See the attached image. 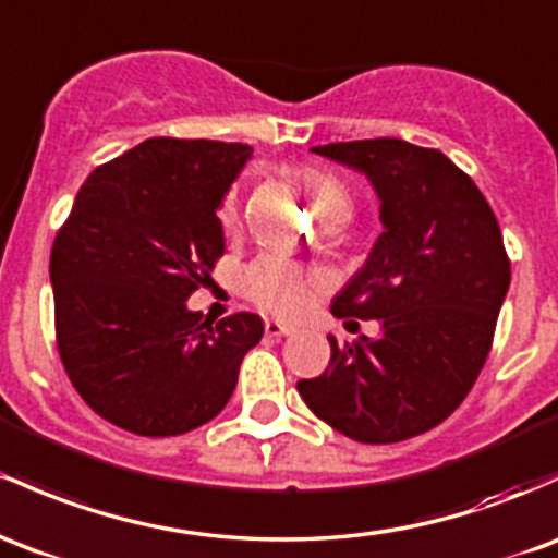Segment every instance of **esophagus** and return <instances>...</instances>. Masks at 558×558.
Here are the masks:
<instances>
[{
    "instance_id": "34e87169",
    "label": "esophagus",
    "mask_w": 558,
    "mask_h": 558,
    "mask_svg": "<svg viewBox=\"0 0 558 558\" xmlns=\"http://www.w3.org/2000/svg\"><path fill=\"white\" fill-rule=\"evenodd\" d=\"M265 333L269 336V339H286V336H291L293 330L289 326H283V323H278V320H267L265 323Z\"/></svg>"
}]
</instances>
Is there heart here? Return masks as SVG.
Masks as SVG:
<instances>
[{
  "instance_id": "obj_1",
  "label": "heart",
  "mask_w": 558,
  "mask_h": 558,
  "mask_svg": "<svg viewBox=\"0 0 558 558\" xmlns=\"http://www.w3.org/2000/svg\"><path fill=\"white\" fill-rule=\"evenodd\" d=\"M302 182L310 190L317 214L326 222H344L352 211V198L339 177L328 174V171H304ZM238 222H241V204L235 195H228L219 209V225L232 232ZM317 283H320L317 275L293 265L283 256H262L243 272V289L251 302L280 317H299L302 312H307Z\"/></svg>"
}]
</instances>
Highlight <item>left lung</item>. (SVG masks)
I'll use <instances>...</instances> for the list:
<instances>
[{
	"mask_svg": "<svg viewBox=\"0 0 558 558\" xmlns=\"http://www.w3.org/2000/svg\"><path fill=\"white\" fill-rule=\"evenodd\" d=\"M368 177L384 232L333 296L336 317L378 320L376 339L330 341L323 376L299 381L307 408L365 445L442 424L474 387L511 283L498 219L445 153L378 137L312 148Z\"/></svg>",
	"mask_w": 558,
	"mask_h": 558,
	"instance_id": "obj_1",
	"label": "left lung"
}]
</instances>
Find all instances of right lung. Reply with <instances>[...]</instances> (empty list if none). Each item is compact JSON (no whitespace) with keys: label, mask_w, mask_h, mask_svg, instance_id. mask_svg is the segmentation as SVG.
<instances>
[{"label":"right lung","mask_w":558,"mask_h":558,"mask_svg":"<svg viewBox=\"0 0 558 558\" xmlns=\"http://www.w3.org/2000/svg\"><path fill=\"white\" fill-rule=\"evenodd\" d=\"M254 148L153 137L78 187L50 256L65 373L110 424L174 437L219 413L265 323L187 307L225 254L217 211Z\"/></svg>","instance_id":"add662e5"}]
</instances>
